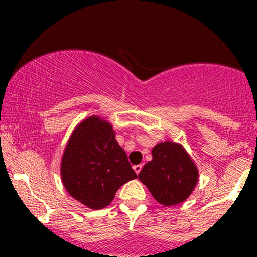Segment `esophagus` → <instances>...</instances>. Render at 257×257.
I'll use <instances>...</instances> for the list:
<instances>
[{
  "instance_id": "1",
  "label": "esophagus",
  "mask_w": 257,
  "mask_h": 257,
  "mask_svg": "<svg viewBox=\"0 0 257 257\" xmlns=\"http://www.w3.org/2000/svg\"><path fill=\"white\" fill-rule=\"evenodd\" d=\"M133 170L136 171V174H140L141 170H142V165H134Z\"/></svg>"
}]
</instances>
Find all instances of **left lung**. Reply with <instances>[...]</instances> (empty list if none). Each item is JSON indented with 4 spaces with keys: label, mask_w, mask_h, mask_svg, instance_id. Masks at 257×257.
<instances>
[{
    "label": "left lung",
    "mask_w": 257,
    "mask_h": 257,
    "mask_svg": "<svg viewBox=\"0 0 257 257\" xmlns=\"http://www.w3.org/2000/svg\"><path fill=\"white\" fill-rule=\"evenodd\" d=\"M153 198L165 207L184 203L199 181V170L181 143L164 141L152 148V160L138 175Z\"/></svg>",
    "instance_id": "obj_1"
}]
</instances>
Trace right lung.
<instances>
[{
  "label": "right lung",
  "mask_w": 257,
  "mask_h": 257,
  "mask_svg": "<svg viewBox=\"0 0 257 257\" xmlns=\"http://www.w3.org/2000/svg\"><path fill=\"white\" fill-rule=\"evenodd\" d=\"M133 179L136 172L109 120L91 115L74 126L61 160L62 184L72 198L90 209H102Z\"/></svg>",
  "instance_id": "obj_1"
}]
</instances>
